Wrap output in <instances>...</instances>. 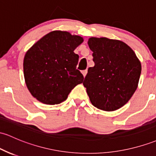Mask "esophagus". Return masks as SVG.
I'll return each instance as SVG.
<instances>
[{
  "label": "esophagus",
  "instance_id": "obj_1",
  "mask_svg": "<svg viewBox=\"0 0 156 156\" xmlns=\"http://www.w3.org/2000/svg\"><path fill=\"white\" fill-rule=\"evenodd\" d=\"M87 69L83 70V71H82V74H83V76H84V77L87 75Z\"/></svg>",
  "mask_w": 156,
  "mask_h": 156
}]
</instances>
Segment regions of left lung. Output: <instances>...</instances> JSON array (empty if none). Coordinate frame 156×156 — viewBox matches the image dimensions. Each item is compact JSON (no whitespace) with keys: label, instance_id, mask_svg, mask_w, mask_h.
Masks as SVG:
<instances>
[{"label":"left lung","instance_id":"obj_1","mask_svg":"<svg viewBox=\"0 0 156 156\" xmlns=\"http://www.w3.org/2000/svg\"><path fill=\"white\" fill-rule=\"evenodd\" d=\"M95 66L88 69L83 84L92 105L104 111L121 108L138 87L141 65L125 43L107 37H91Z\"/></svg>","mask_w":156,"mask_h":156}]
</instances>
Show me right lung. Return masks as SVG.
Here are the masks:
<instances>
[{"mask_svg":"<svg viewBox=\"0 0 156 156\" xmlns=\"http://www.w3.org/2000/svg\"><path fill=\"white\" fill-rule=\"evenodd\" d=\"M83 38L69 32L53 31L26 53L23 73L27 88L39 101L58 104L67 98L83 76L76 69L79 56L74 50Z\"/></svg>","mask_w":156,"mask_h":156,"instance_id":"1","label":"right lung"}]
</instances>
